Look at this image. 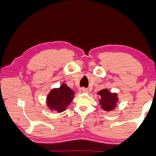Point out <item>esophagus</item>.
I'll list each match as a JSON object with an SVG mask.
<instances>
[{
  "mask_svg": "<svg viewBox=\"0 0 156 156\" xmlns=\"http://www.w3.org/2000/svg\"><path fill=\"white\" fill-rule=\"evenodd\" d=\"M88 89H86V88H84V87H82V88H81V89H80V93H87L88 92Z\"/></svg>",
  "mask_w": 156,
  "mask_h": 156,
  "instance_id": "esophagus-1",
  "label": "esophagus"
}]
</instances>
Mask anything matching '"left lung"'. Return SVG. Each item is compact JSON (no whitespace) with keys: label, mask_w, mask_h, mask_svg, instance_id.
Wrapping results in <instances>:
<instances>
[{"label":"left lung","mask_w":156,"mask_h":156,"mask_svg":"<svg viewBox=\"0 0 156 156\" xmlns=\"http://www.w3.org/2000/svg\"><path fill=\"white\" fill-rule=\"evenodd\" d=\"M101 97L99 99V104L101 107L106 112H110L116 108L119 101L117 94L112 93L107 89H101L97 93Z\"/></svg>","instance_id":"8db88e82"}]
</instances>
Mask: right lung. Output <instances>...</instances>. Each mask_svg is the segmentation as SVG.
<instances>
[{
    "label": "right lung",
    "mask_w": 156,
    "mask_h": 156,
    "mask_svg": "<svg viewBox=\"0 0 156 156\" xmlns=\"http://www.w3.org/2000/svg\"><path fill=\"white\" fill-rule=\"evenodd\" d=\"M74 92L67 84H62L59 88L52 89L47 97V106L58 113L65 111L74 98Z\"/></svg>",
    "instance_id": "right-lung-1"
}]
</instances>
